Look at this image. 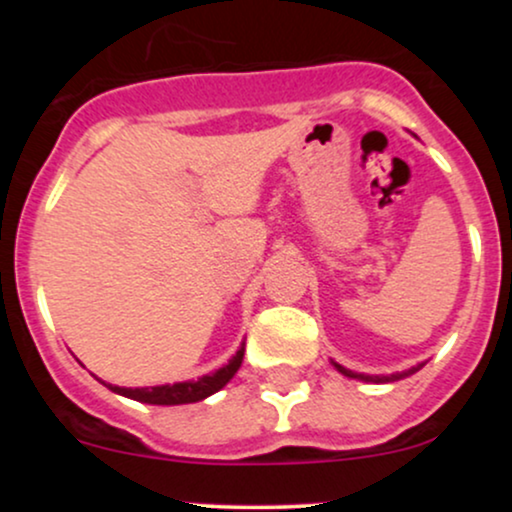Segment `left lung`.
Returning a JSON list of instances; mask_svg holds the SVG:
<instances>
[{"label":"left lung","instance_id":"left-lung-1","mask_svg":"<svg viewBox=\"0 0 512 512\" xmlns=\"http://www.w3.org/2000/svg\"><path fill=\"white\" fill-rule=\"evenodd\" d=\"M334 368L339 370V373L346 375V378H354V380H363V383H395V380H402V378H409V375H414L416 370H419L424 363H419V366H411L409 370H402V373H390V375H368V373H356V370H349L344 366H339V363L330 361Z\"/></svg>","mask_w":512,"mask_h":512}]
</instances>
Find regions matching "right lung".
<instances>
[{
  "label": "right lung",
  "instance_id": "add662e5",
  "mask_svg": "<svg viewBox=\"0 0 512 512\" xmlns=\"http://www.w3.org/2000/svg\"><path fill=\"white\" fill-rule=\"evenodd\" d=\"M245 356V342L238 346L236 354L231 356V361L226 366L216 368L214 373L202 375L197 380H185V383H173V385H156V387H120V385H110L103 383L108 390H113L115 395L137 399V402L144 404H161V407H173V404H192V402H202L219 392L233 375L238 373L240 363H243Z\"/></svg>",
  "mask_w": 512,
  "mask_h": 512
}]
</instances>
